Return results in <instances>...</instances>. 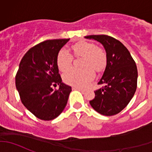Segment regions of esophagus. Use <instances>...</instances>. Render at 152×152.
Listing matches in <instances>:
<instances>
[{
    "instance_id": "esophagus-1",
    "label": "esophagus",
    "mask_w": 152,
    "mask_h": 152,
    "mask_svg": "<svg viewBox=\"0 0 152 152\" xmlns=\"http://www.w3.org/2000/svg\"><path fill=\"white\" fill-rule=\"evenodd\" d=\"M73 90H79V91L82 92V93H85V90H82V89H81V88H78V87H73Z\"/></svg>"
}]
</instances>
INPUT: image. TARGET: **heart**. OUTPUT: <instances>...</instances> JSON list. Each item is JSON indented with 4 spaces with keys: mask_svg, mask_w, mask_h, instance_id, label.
<instances>
[{
    "mask_svg": "<svg viewBox=\"0 0 152 152\" xmlns=\"http://www.w3.org/2000/svg\"><path fill=\"white\" fill-rule=\"evenodd\" d=\"M75 56H82L81 59L82 68H70L73 56L65 49L59 51L56 57V65L63 74V81L67 85L78 88L86 87L94 79L95 72H101L107 65V54L103 48L87 41H80L71 46Z\"/></svg>",
    "mask_w": 152,
    "mask_h": 152,
    "instance_id": "1",
    "label": "heart"
}]
</instances>
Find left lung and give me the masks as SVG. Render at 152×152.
<instances>
[{"mask_svg": "<svg viewBox=\"0 0 152 152\" xmlns=\"http://www.w3.org/2000/svg\"><path fill=\"white\" fill-rule=\"evenodd\" d=\"M87 39L98 41L107 53V66L99 82L104 85L94 91L91 107L100 114L111 116L124 110L137 89V69L129 51L118 39L107 35H90Z\"/></svg>", "mask_w": 152, "mask_h": 152, "instance_id": "left-lung-1", "label": "left lung"}]
</instances>
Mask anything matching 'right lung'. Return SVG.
<instances>
[{"instance_id": "add662e5", "label": "right lung", "mask_w": 152, "mask_h": 152, "mask_svg": "<svg viewBox=\"0 0 152 152\" xmlns=\"http://www.w3.org/2000/svg\"><path fill=\"white\" fill-rule=\"evenodd\" d=\"M70 39H49L32 47L21 59L15 85L23 104L43 121L56 118L67 104L71 87L62 82L56 65L60 49ZM60 85L54 91L52 86Z\"/></svg>"}]
</instances>
